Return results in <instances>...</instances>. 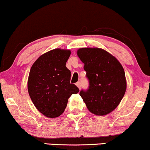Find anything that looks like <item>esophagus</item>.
<instances>
[{
	"mask_svg": "<svg viewBox=\"0 0 150 150\" xmlns=\"http://www.w3.org/2000/svg\"><path fill=\"white\" fill-rule=\"evenodd\" d=\"M76 86L78 87L79 88V89H81V82H77L76 83Z\"/></svg>",
	"mask_w": 150,
	"mask_h": 150,
	"instance_id": "1",
	"label": "esophagus"
}]
</instances>
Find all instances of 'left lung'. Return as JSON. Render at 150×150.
<instances>
[{"label": "left lung", "mask_w": 150, "mask_h": 150, "mask_svg": "<svg viewBox=\"0 0 150 150\" xmlns=\"http://www.w3.org/2000/svg\"><path fill=\"white\" fill-rule=\"evenodd\" d=\"M77 54L85 65L89 80L87 90L80 96L88 110L96 115H105L117 108L126 89L124 69L115 57L103 49L83 48Z\"/></svg>", "instance_id": "obj_1"}]
</instances>
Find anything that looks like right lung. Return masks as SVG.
Here are the masks:
<instances>
[{
  "instance_id": "1",
  "label": "right lung",
  "mask_w": 150,
  "mask_h": 150,
  "mask_svg": "<svg viewBox=\"0 0 150 150\" xmlns=\"http://www.w3.org/2000/svg\"><path fill=\"white\" fill-rule=\"evenodd\" d=\"M70 54L69 50L54 49L41 55L30 68L28 93L37 109L47 117L60 116L68 98L79 92L70 83L71 71L65 66Z\"/></svg>"
}]
</instances>
